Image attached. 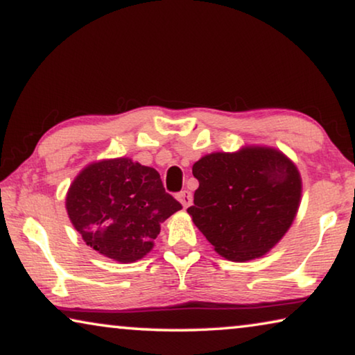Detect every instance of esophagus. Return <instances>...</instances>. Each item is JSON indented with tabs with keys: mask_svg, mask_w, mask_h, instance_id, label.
Here are the masks:
<instances>
[{
	"mask_svg": "<svg viewBox=\"0 0 355 355\" xmlns=\"http://www.w3.org/2000/svg\"><path fill=\"white\" fill-rule=\"evenodd\" d=\"M177 199L180 202H182V206L187 209V207H189L193 204V194L188 191V189H183V191H180L178 194H177Z\"/></svg>",
	"mask_w": 355,
	"mask_h": 355,
	"instance_id": "esophagus-1",
	"label": "esophagus"
}]
</instances>
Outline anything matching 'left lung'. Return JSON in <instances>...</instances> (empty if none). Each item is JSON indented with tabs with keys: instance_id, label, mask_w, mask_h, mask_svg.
Instances as JSON below:
<instances>
[{
	"instance_id": "8db88e82",
	"label": "left lung",
	"mask_w": 355,
	"mask_h": 355,
	"mask_svg": "<svg viewBox=\"0 0 355 355\" xmlns=\"http://www.w3.org/2000/svg\"><path fill=\"white\" fill-rule=\"evenodd\" d=\"M193 175L199 188L188 214L230 261L263 256L288 232L297 212L301 177L275 149L209 154L194 164Z\"/></svg>"
}]
</instances>
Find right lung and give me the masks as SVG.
I'll return each mask as SVG.
<instances>
[{
    "mask_svg": "<svg viewBox=\"0 0 355 355\" xmlns=\"http://www.w3.org/2000/svg\"><path fill=\"white\" fill-rule=\"evenodd\" d=\"M66 207L85 243L117 262L153 249L161 223L182 209L156 168L127 157L92 164L73 180Z\"/></svg>",
    "mask_w": 355,
    "mask_h": 355,
    "instance_id": "obj_1",
    "label": "right lung"
}]
</instances>
